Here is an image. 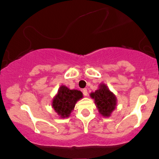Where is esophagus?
Listing matches in <instances>:
<instances>
[{"mask_svg": "<svg viewBox=\"0 0 159 159\" xmlns=\"http://www.w3.org/2000/svg\"><path fill=\"white\" fill-rule=\"evenodd\" d=\"M82 92H83L84 96H87V94H88V93H87V90L86 88L83 89V90H82Z\"/></svg>", "mask_w": 159, "mask_h": 159, "instance_id": "esophagus-1", "label": "esophagus"}]
</instances>
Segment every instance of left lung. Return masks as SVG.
Instances as JSON below:
<instances>
[{"label": "left lung", "instance_id": "1", "mask_svg": "<svg viewBox=\"0 0 159 159\" xmlns=\"http://www.w3.org/2000/svg\"><path fill=\"white\" fill-rule=\"evenodd\" d=\"M90 96L94 98L98 111L104 116H109L114 110L116 105V98L105 84H100L99 89L92 93Z\"/></svg>", "mask_w": 159, "mask_h": 159}]
</instances>
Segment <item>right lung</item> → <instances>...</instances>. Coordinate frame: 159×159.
I'll use <instances>...</instances> for the list:
<instances>
[{"instance_id": "add662e5", "label": "right lung", "mask_w": 159, "mask_h": 159, "mask_svg": "<svg viewBox=\"0 0 159 159\" xmlns=\"http://www.w3.org/2000/svg\"><path fill=\"white\" fill-rule=\"evenodd\" d=\"M82 97L83 94L81 91L69 90L66 86H61L57 95L53 99V107L61 117H68L75 103Z\"/></svg>"}]
</instances>
